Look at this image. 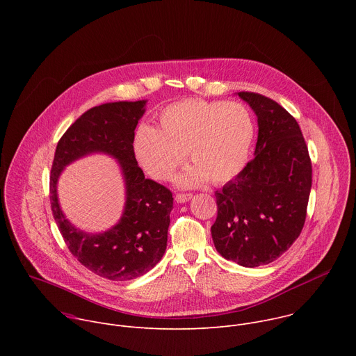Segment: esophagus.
<instances>
[{
	"label": "esophagus",
	"instance_id": "34e87169",
	"mask_svg": "<svg viewBox=\"0 0 356 356\" xmlns=\"http://www.w3.org/2000/svg\"><path fill=\"white\" fill-rule=\"evenodd\" d=\"M193 197L191 193H176L175 198L177 202H187Z\"/></svg>",
	"mask_w": 356,
	"mask_h": 356
}]
</instances>
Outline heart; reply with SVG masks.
<instances>
[{
	"label": "heart",
	"mask_w": 356,
	"mask_h": 356,
	"mask_svg": "<svg viewBox=\"0 0 356 356\" xmlns=\"http://www.w3.org/2000/svg\"><path fill=\"white\" fill-rule=\"evenodd\" d=\"M253 135L255 124L241 103L187 98L161 111L158 128L139 127L134 150L142 169L154 179L169 180L188 152L194 166L177 179L181 186L207 177L222 184L243 169Z\"/></svg>",
	"instance_id": "obj_1"
}]
</instances>
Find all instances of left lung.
<instances>
[{
  "label": "left lung",
  "instance_id": "left-lung-1",
  "mask_svg": "<svg viewBox=\"0 0 356 356\" xmlns=\"http://www.w3.org/2000/svg\"><path fill=\"white\" fill-rule=\"evenodd\" d=\"M258 117L255 158L216 191L211 235L225 259L241 266L268 265L298 238L312 190V159L291 114L269 97L239 91Z\"/></svg>",
  "mask_w": 356,
  "mask_h": 356
}]
</instances>
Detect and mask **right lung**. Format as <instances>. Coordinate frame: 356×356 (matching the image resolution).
I'll use <instances>...</instances> for the list:
<instances>
[{
	"mask_svg": "<svg viewBox=\"0 0 356 356\" xmlns=\"http://www.w3.org/2000/svg\"><path fill=\"white\" fill-rule=\"evenodd\" d=\"M145 103L120 101L86 111L59 139L50 170V207L69 250L83 266L108 280L124 282L145 275L166 250L173 194L155 180L145 179L132 145ZM91 151H106L117 157L127 184V204L122 221L98 236L70 226L56 195V183L63 168Z\"/></svg>",
	"mask_w": 356,
	"mask_h": 356,
	"instance_id": "add662e5",
	"label": "right lung"
}]
</instances>
